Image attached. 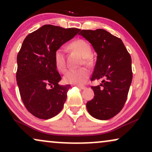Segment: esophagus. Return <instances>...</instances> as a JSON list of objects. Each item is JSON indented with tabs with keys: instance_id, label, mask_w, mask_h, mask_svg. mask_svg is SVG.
Wrapping results in <instances>:
<instances>
[{
	"instance_id": "esophagus-1",
	"label": "esophagus",
	"mask_w": 152,
	"mask_h": 152,
	"mask_svg": "<svg viewBox=\"0 0 152 152\" xmlns=\"http://www.w3.org/2000/svg\"><path fill=\"white\" fill-rule=\"evenodd\" d=\"M77 87L78 88H80V89H81V90H83V89H85V88H86V87H85L84 86H77Z\"/></svg>"
}]
</instances>
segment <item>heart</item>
<instances>
[{
    "label": "heart",
    "instance_id": "heart-1",
    "mask_svg": "<svg viewBox=\"0 0 152 152\" xmlns=\"http://www.w3.org/2000/svg\"><path fill=\"white\" fill-rule=\"evenodd\" d=\"M73 50L77 51L83 56L82 64L87 66L92 64L91 47L87 41L83 39H77L72 42L70 45ZM54 65L58 71L64 72L66 69L65 50L64 48L61 47L56 50L53 55ZM90 76V71L85 67L80 68L77 69H70L64 76V83H70L73 85H83L87 81Z\"/></svg>",
    "mask_w": 152,
    "mask_h": 152
}]
</instances>
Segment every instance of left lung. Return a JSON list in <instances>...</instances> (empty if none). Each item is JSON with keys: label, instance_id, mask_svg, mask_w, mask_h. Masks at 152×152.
Returning a JSON list of instances; mask_svg holds the SVG:
<instances>
[{"label": "left lung", "instance_id": "left-lung-1", "mask_svg": "<svg viewBox=\"0 0 152 152\" xmlns=\"http://www.w3.org/2000/svg\"><path fill=\"white\" fill-rule=\"evenodd\" d=\"M79 35L97 53L91 81L102 79L100 85L91 86L94 97L87 102V110L97 119H110L120 112L126 101L132 81L131 56L120 38L104 29L82 30Z\"/></svg>", "mask_w": 152, "mask_h": 152}]
</instances>
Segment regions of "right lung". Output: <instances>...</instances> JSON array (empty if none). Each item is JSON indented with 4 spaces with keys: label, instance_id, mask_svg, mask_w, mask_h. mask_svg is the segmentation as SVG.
<instances>
[{
    "label": "right lung",
    "instance_id": "1",
    "mask_svg": "<svg viewBox=\"0 0 152 152\" xmlns=\"http://www.w3.org/2000/svg\"><path fill=\"white\" fill-rule=\"evenodd\" d=\"M81 31L44 25L28 34L17 56L16 81L28 111L41 119H48L61 111L70 85L61 86L60 74L54 65L56 50Z\"/></svg>",
    "mask_w": 152,
    "mask_h": 152
}]
</instances>
